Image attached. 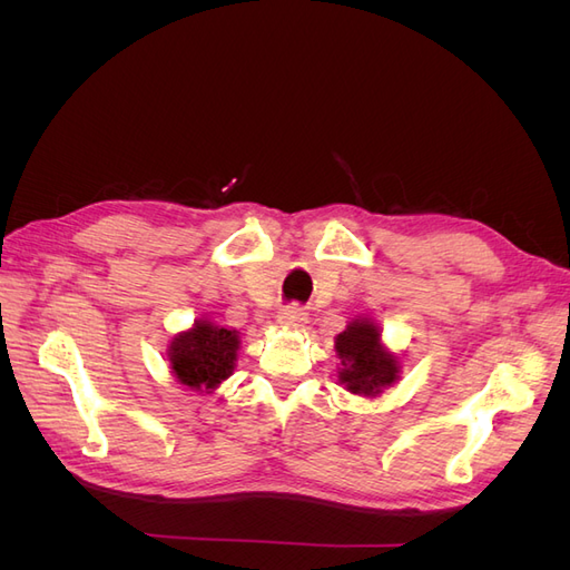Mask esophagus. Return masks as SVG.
I'll return each mask as SVG.
<instances>
[{"label":"esophagus","mask_w":570,"mask_h":570,"mask_svg":"<svg viewBox=\"0 0 570 570\" xmlns=\"http://www.w3.org/2000/svg\"><path fill=\"white\" fill-rule=\"evenodd\" d=\"M306 321V312L299 304H287L278 312V323L285 327H299Z\"/></svg>","instance_id":"obj_1"}]
</instances>
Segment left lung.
<instances>
[{
  "instance_id": "left-lung-1",
  "label": "left lung",
  "mask_w": 570,
  "mask_h": 570,
  "mask_svg": "<svg viewBox=\"0 0 570 570\" xmlns=\"http://www.w3.org/2000/svg\"><path fill=\"white\" fill-rule=\"evenodd\" d=\"M340 383L354 394L375 396L400 377V361L383 350L381 333L371 321H354L335 340Z\"/></svg>"
}]
</instances>
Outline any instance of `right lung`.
Masks as SVG:
<instances>
[{
	"label": "right lung",
	"instance_id": "1",
	"mask_svg": "<svg viewBox=\"0 0 570 570\" xmlns=\"http://www.w3.org/2000/svg\"><path fill=\"white\" fill-rule=\"evenodd\" d=\"M237 347L239 337L235 331L199 321L193 331L174 337L168 361L183 385L193 390H214L233 373Z\"/></svg>",
	"mask_w": 570,
	"mask_h": 570
}]
</instances>
